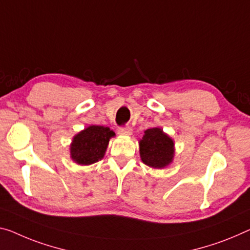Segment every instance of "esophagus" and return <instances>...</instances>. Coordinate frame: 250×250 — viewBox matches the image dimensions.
<instances>
[{
  "instance_id": "1",
  "label": "esophagus",
  "mask_w": 250,
  "mask_h": 250,
  "mask_svg": "<svg viewBox=\"0 0 250 250\" xmlns=\"http://www.w3.org/2000/svg\"><path fill=\"white\" fill-rule=\"evenodd\" d=\"M118 134H121V135H130L132 134V128L129 126H122L118 129Z\"/></svg>"
}]
</instances>
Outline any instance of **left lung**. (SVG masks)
Masks as SVG:
<instances>
[{"mask_svg":"<svg viewBox=\"0 0 250 250\" xmlns=\"http://www.w3.org/2000/svg\"><path fill=\"white\" fill-rule=\"evenodd\" d=\"M138 144L141 159L148 167L163 168L173 161L174 142L159 127L145 130Z\"/></svg>","mask_w":250,"mask_h":250,"instance_id":"1","label":"left lung"}]
</instances>
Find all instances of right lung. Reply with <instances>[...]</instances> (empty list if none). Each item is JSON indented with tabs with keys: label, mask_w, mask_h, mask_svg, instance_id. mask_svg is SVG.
<instances>
[{
	"label": "right lung",
	"mask_w": 250,
	"mask_h": 250,
	"mask_svg": "<svg viewBox=\"0 0 250 250\" xmlns=\"http://www.w3.org/2000/svg\"><path fill=\"white\" fill-rule=\"evenodd\" d=\"M115 133L105 126L91 125L74 136L70 157L77 164L89 165L101 161Z\"/></svg>",
	"instance_id": "right-lung-1"
}]
</instances>
